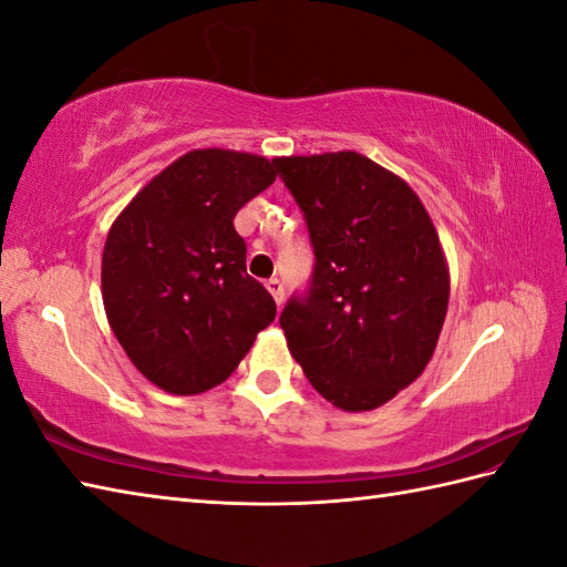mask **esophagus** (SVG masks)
Returning a JSON list of instances; mask_svg holds the SVG:
<instances>
[{
    "mask_svg": "<svg viewBox=\"0 0 567 567\" xmlns=\"http://www.w3.org/2000/svg\"><path fill=\"white\" fill-rule=\"evenodd\" d=\"M265 287H268V292L272 295V299H275V305L280 307L282 302H285V285L277 280V277H270L268 282H265Z\"/></svg>",
    "mask_w": 567,
    "mask_h": 567,
    "instance_id": "obj_1",
    "label": "esophagus"
}]
</instances>
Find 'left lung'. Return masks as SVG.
Instances as JSON below:
<instances>
[{
  "instance_id": "1",
  "label": "left lung",
  "mask_w": 567,
  "mask_h": 567,
  "mask_svg": "<svg viewBox=\"0 0 567 567\" xmlns=\"http://www.w3.org/2000/svg\"><path fill=\"white\" fill-rule=\"evenodd\" d=\"M305 212L315 272L280 315L287 348L323 400L370 412L436 351L449 265L416 192L355 151L277 158Z\"/></svg>"
}]
</instances>
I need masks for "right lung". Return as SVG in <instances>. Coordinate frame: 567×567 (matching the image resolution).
<instances>
[{
	"label": "right lung",
	"instance_id": "right-lung-1",
	"mask_svg": "<svg viewBox=\"0 0 567 567\" xmlns=\"http://www.w3.org/2000/svg\"><path fill=\"white\" fill-rule=\"evenodd\" d=\"M277 177V158L199 148L126 204L102 252V299L131 363L161 390L221 384L272 323L275 299L246 272L234 219Z\"/></svg>",
	"mask_w": 567,
	"mask_h": 567
}]
</instances>
